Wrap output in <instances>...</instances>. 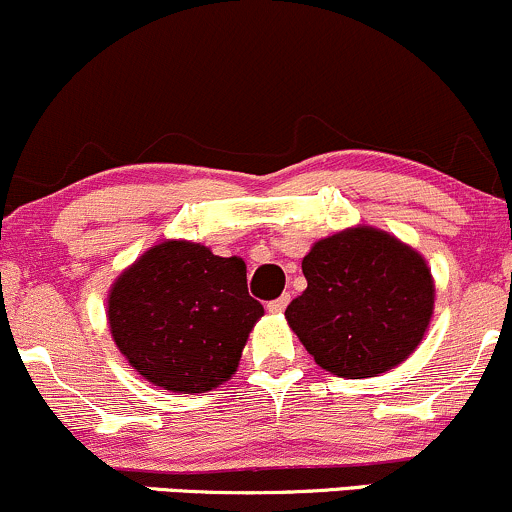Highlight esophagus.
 Masks as SVG:
<instances>
[{
	"label": "esophagus",
	"mask_w": 512,
	"mask_h": 512,
	"mask_svg": "<svg viewBox=\"0 0 512 512\" xmlns=\"http://www.w3.org/2000/svg\"><path fill=\"white\" fill-rule=\"evenodd\" d=\"M288 302H290V295H280V298L268 302L266 307H268V312H283L285 307H288Z\"/></svg>",
	"instance_id": "34e87169"
}]
</instances>
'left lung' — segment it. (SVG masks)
Returning a JSON list of instances; mask_svg holds the SVG:
<instances>
[{
    "mask_svg": "<svg viewBox=\"0 0 512 512\" xmlns=\"http://www.w3.org/2000/svg\"><path fill=\"white\" fill-rule=\"evenodd\" d=\"M302 273L307 288L285 317L327 371L376 376L422 342L434 302L430 268L390 234L356 227L317 241Z\"/></svg>",
    "mask_w": 512,
    "mask_h": 512,
    "instance_id": "1",
    "label": "left lung"
}]
</instances>
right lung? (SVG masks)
Here are the masks:
<instances>
[{"instance_id": "add662e5", "label": "right lung", "mask_w": 512, "mask_h": 512, "mask_svg": "<svg viewBox=\"0 0 512 512\" xmlns=\"http://www.w3.org/2000/svg\"><path fill=\"white\" fill-rule=\"evenodd\" d=\"M261 315L244 261L190 241L153 246L109 293L119 351L170 393H205L227 381Z\"/></svg>"}]
</instances>
